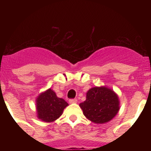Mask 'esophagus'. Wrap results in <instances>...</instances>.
<instances>
[{"mask_svg": "<svg viewBox=\"0 0 151 151\" xmlns=\"http://www.w3.org/2000/svg\"><path fill=\"white\" fill-rule=\"evenodd\" d=\"M68 102H69V104H75V103L77 102V99H69Z\"/></svg>", "mask_w": 151, "mask_h": 151, "instance_id": "34e87169", "label": "esophagus"}]
</instances>
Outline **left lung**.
Segmentation results:
<instances>
[{"instance_id":"8db88e82","label":"left lung","mask_w":151,"mask_h":151,"mask_svg":"<svg viewBox=\"0 0 151 151\" xmlns=\"http://www.w3.org/2000/svg\"><path fill=\"white\" fill-rule=\"evenodd\" d=\"M80 106L85 118L96 124L113 119L120 109L118 94L106 86L93 87L86 93V99Z\"/></svg>"}]
</instances>
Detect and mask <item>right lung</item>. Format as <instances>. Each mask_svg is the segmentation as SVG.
<instances>
[{
  "instance_id": "obj_1",
  "label": "right lung",
  "mask_w": 151,
  "mask_h": 151,
  "mask_svg": "<svg viewBox=\"0 0 151 151\" xmlns=\"http://www.w3.org/2000/svg\"><path fill=\"white\" fill-rule=\"evenodd\" d=\"M68 106L63 99L58 98L51 88L41 93L36 99L37 118L46 123L54 122L63 114Z\"/></svg>"
}]
</instances>
